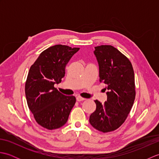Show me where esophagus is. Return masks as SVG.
<instances>
[{
    "instance_id": "34e87169",
    "label": "esophagus",
    "mask_w": 159,
    "mask_h": 159,
    "mask_svg": "<svg viewBox=\"0 0 159 159\" xmlns=\"http://www.w3.org/2000/svg\"><path fill=\"white\" fill-rule=\"evenodd\" d=\"M85 98H82V97H80V96H77L76 97V100L78 101V102H81V101H83V100H85Z\"/></svg>"
}]
</instances>
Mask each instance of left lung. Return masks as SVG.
<instances>
[{
  "mask_svg": "<svg viewBox=\"0 0 159 159\" xmlns=\"http://www.w3.org/2000/svg\"><path fill=\"white\" fill-rule=\"evenodd\" d=\"M99 66L100 82L107 90L104 104L94 100L96 109L89 123L96 130L108 133L117 129L128 117L135 98L134 74L127 57L110 45L95 47L93 51Z\"/></svg>",
  "mask_w": 159,
  "mask_h": 159,
  "instance_id": "1",
  "label": "left lung"
}]
</instances>
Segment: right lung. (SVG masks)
<instances>
[{
  "instance_id": "add662e5",
  "label": "right lung",
  "mask_w": 159,
  "mask_h": 159,
  "mask_svg": "<svg viewBox=\"0 0 159 159\" xmlns=\"http://www.w3.org/2000/svg\"><path fill=\"white\" fill-rule=\"evenodd\" d=\"M79 49L61 44L51 46L30 67L25 84L26 101L35 121L46 129L63 126L75 104V97L63 95L54 85L61 82L66 64Z\"/></svg>"
}]
</instances>
